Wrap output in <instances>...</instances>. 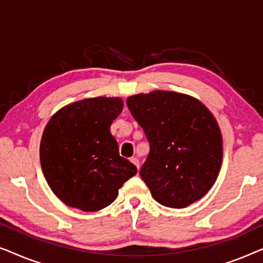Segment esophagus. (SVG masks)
<instances>
[{
    "label": "esophagus",
    "mask_w": 263,
    "mask_h": 263,
    "mask_svg": "<svg viewBox=\"0 0 263 263\" xmlns=\"http://www.w3.org/2000/svg\"><path fill=\"white\" fill-rule=\"evenodd\" d=\"M130 161H132V163H133V164H134V165H135V166H136V167H138V168H139V166H140V163H139V160H138V159H136V158H130Z\"/></svg>",
    "instance_id": "34e87169"
}]
</instances>
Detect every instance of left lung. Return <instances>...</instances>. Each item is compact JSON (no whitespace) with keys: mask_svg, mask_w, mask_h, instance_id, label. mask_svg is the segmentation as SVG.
I'll use <instances>...</instances> for the list:
<instances>
[{"mask_svg":"<svg viewBox=\"0 0 263 263\" xmlns=\"http://www.w3.org/2000/svg\"><path fill=\"white\" fill-rule=\"evenodd\" d=\"M127 105L149 142L140 176L153 199L185 208L213 186L222 163V138L213 114L184 93L153 91L128 97Z\"/></svg>","mask_w":263,"mask_h":263,"instance_id":"left-lung-1","label":"left lung"}]
</instances>
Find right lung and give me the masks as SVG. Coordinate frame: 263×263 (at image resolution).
Returning a JSON list of instances; mask_svg holds the SVG:
<instances>
[{
	"instance_id": "add662e5",
	"label": "right lung",
	"mask_w": 263,
	"mask_h": 263,
	"mask_svg": "<svg viewBox=\"0 0 263 263\" xmlns=\"http://www.w3.org/2000/svg\"><path fill=\"white\" fill-rule=\"evenodd\" d=\"M123 110L118 97H96L68 104L52 115L43 132L39 157L53 194L84 212L103 210L136 175L118 153L110 127Z\"/></svg>"
}]
</instances>
